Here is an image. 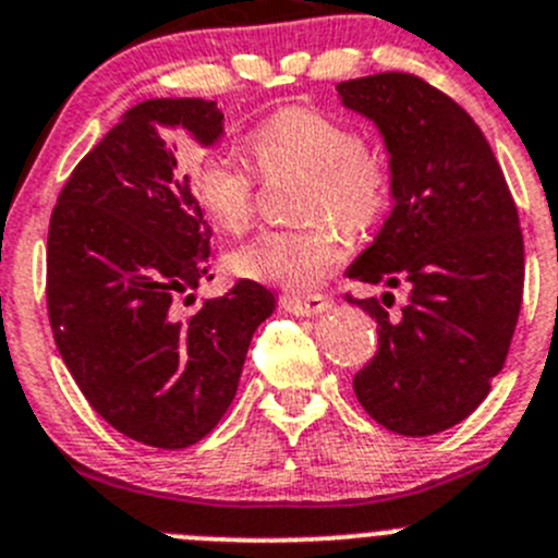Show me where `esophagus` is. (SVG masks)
I'll list each match as a JSON object with an SVG mask.
<instances>
[{
	"instance_id": "esophagus-1",
	"label": "esophagus",
	"mask_w": 558,
	"mask_h": 558,
	"mask_svg": "<svg viewBox=\"0 0 558 558\" xmlns=\"http://www.w3.org/2000/svg\"><path fill=\"white\" fill-rule=\"evenodd\" d=\"M280 305H283V308L294 316H319L330 308V303H327L325 296H319V294H311V296L283 294L280 296Z\"/></svg>"
}]
</instances>
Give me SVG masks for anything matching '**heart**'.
Instances as JSON below:
<instances>
[{
  "instance_id": "heart-1",
  "label": "heart",
  "mask_w": 558,
  "mask_h": 558,
  "mask_svg": "<svg viewBox=\"0 0 558 558\" xmlns=\"http://www.w3.org/2000/svg\"><path fill=\"white\" fill-rule=\"evenodd\" d=\"M255 168L303 170V215L319 220L308 228L262 231L228 258L239 278L303 291L330 275L347 255L338 231H368L390 197V170L383 154L357 143L355 129L314 107H283L247 134ZM190 190L197 206L226 233H242L253 217L255 179L236 154L208 150L190 165ZM330 219H336L330 223Z\"/></svg>"
}]
</instances>
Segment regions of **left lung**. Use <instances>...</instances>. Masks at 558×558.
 <instances>
[{
	"instance_id": "obj_1",
	"label": "left lung",
	"mask_w": 558,
	"mask_h": 558,
	"mask_svg": "<svg viewBox=\"0 0 558 558\" xmlns=\"http://www.w3.org/2000/svg\"><path fill=\"white\" fill-rule=\"evenodd\" d=\"M336 90L383 134L393 201L347 269L388 289L383 300L347 296L379 332L377 355L352 388L385 429L437 435L484 402L507 361L523 303L518 208L482 129L446 93L397 71ZM399 284L409 303L388 315L389 289Z\"/></svg>"
}]
</instances>
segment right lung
<instances>
[{
  "label": "right lung",
  "instance_id": "add662e5",
  "mask_svg": "<svg viewBox=\"0 0 558 558\" xmlns=\"http://www.w3.org/2000/svg\"><path fill=\"white\" fill-rule=\"evenodd\" d=\"M226 114L203 98L129 109L74 168L49 222L46 303L57 350L90 408L154 449H186L236 397L250 338L275 294L239 280L181 316L179 296L208 275L211 228L181 140L208 148Z\"/></svg>",
  "mask_w": 558,
  "mask_h": 558
}]
</instances>
